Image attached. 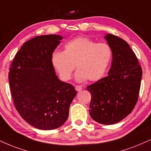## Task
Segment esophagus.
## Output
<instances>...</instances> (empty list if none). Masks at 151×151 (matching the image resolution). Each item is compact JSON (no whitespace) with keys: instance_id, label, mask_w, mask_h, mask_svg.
Here are the masks:
<instances>
[{"instance_id":"1","label":"esophagus","mask_w":151,"mask_h":151,"mask_svg":"<svg viewBox=\"0 0 151 151\" xmlns=\"http://www.w3.org/2000/svg\"><path fill=\"white\" fill-rule=\"evenodd\" d=\"M75 89L77 91H80L82 90V87L81 86H75Z\"/></svg>"}]
</instances>
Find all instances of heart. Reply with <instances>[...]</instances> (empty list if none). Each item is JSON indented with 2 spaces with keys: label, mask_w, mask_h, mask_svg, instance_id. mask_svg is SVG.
I'll use <instances>...</instances> for the list:
<instances>
[{
  "label": "heart",
  "mask_w": 151,
  "mask_h": 151,
  "mask_svg": "<svg viewBox=\"0 0 151 151\" xmlns=\"http://www.w3.org/2000/svg\"><path fill=\"white\" fill-rule=\"evenodd\" d=\"M112 59L109 44L98 42L87 37H79L65 45L64 51H55L51 63L60 77L70 80L76 68L78 81H97L105 74Z\"/></svg>",
  "instance_id": "heart-1"
}]
</instances>
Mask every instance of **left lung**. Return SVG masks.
<instances>
[{"label":"left lung","instance_id":"obj_1","mask_svg":"<svg viewBox=\"0 0 151 151\" xmlns=\"http://www.w3.org/2000/svg\"><path fill=\"white\" fill-rule=\"evenodd\" d=\"M105 38L113 55L109 75L88 86L86 89L91 94V118L100 124L112 125L134 109L139 98L142 69L124 40L111 34Z\"/></svg>","mask_w":151,"mask_h":151}]
</instances>
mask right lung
Here are the masks:
<instances>
[{"instance_id":"1","label":"right lung","mask_w":151,"mask_h":151,"mask_svg":"<svg viewBox=\"0 0 151 151\" xmlns=\"http://www.w3.org/2000/svg\"><path fill=\"white\" fill-rule=\"evenodd\" d=\"M62 37L37 36L25 42L9 68V82L14 105L32 126L49 130L63 125L77 95L70 83L59 80L51 56Z\"/></svg>"}]
</instances>
